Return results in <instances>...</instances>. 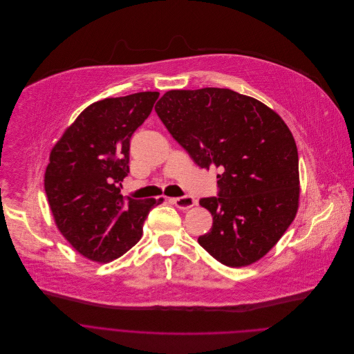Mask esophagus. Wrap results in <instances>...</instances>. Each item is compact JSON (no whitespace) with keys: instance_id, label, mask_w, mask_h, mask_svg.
<instances>
[{"instance_id":"obj_1","label":"esophagus","mask_w":354,"mask_h":354,"mask_svg":"<svg viewBox=\"0 0 354 354\" xmlns=\"http://www.w3.org/2000/svg\"><path fill=\"white\" fill-rule=\"evenodd\" d=\"M171 202H173L178 209H181V210H187V209H189V207H192V206L196 205V201H195L192 196H189V195L180 196V198H171Z\"/></svg>"}]
</instances>
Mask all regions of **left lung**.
Listing matches in <instances>:
<instances>
[{"mask_svg":"<svg viewBox=\"0 0 354 354\" xmlns=\"http://www.w3.org/2000/svg\"><path fill=\"white\" fill-rule=\"evenodd\" d=\"M155 110L199 167L223 171L218 196L199 201L214 216L201 247L232 268L261 259L299 209V153L289 127L259 100L221 88L169 91Z\"/></svg>","mask_w":354,"mask_h":354,"instance_id":"8db88e82","label":"left lung"}]
</instances>
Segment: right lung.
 I'll list each match as a JSON object with an SVG mask.
<instances>
[{
    "label": "right lung",
    "instance_id": "obj_1",
    "mask_svg": "<svg viewBox=\"0 0 354 354\" xmlns=\"http://www.w3.org/2000/svg\"><path fill=\"white\" fill-rule=\"evenodd\" d=\"M159 92L109 97L86 107L50 153L44 189L57 229L81 255L111 262L142 237L160 199L120 194L129 173V140L149 117Z\"/></svg>",
    "mask_w": 354,
    "mask_h": 354
}]
</instances>
